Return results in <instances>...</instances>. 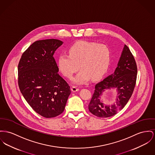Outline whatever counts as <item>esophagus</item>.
<instances>
[{"instance_id":"1","label":"esophagus","mask_w":155,"mask_h":155,"mask_svg":"<svg viewBox=\"0 0 155 155\" xmlns=\"http://www.w3.org/2000/svg\"><path fill=\"white\" fill-rule=\"evenodd\" d=\"M79 90V89L77 87V86H73L72 87V92H76V91H78Z\"/></svg>"}]
</instances>
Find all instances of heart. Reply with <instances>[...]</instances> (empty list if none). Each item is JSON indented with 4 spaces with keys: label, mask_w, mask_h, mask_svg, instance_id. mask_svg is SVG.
<instances>
[{
    "label": "heart",
    "mask_w": 155,
    "mask_h": 155,
    "mask_svg": "<svg viewBox=\"0 0 155 155\" xmlns=\"http://www.w3.org/2000/svg\"><path fill=\"white\" fill-rule=\"evenodd\" d=\"M110 51L103 44L79 41L69 49V54L62 53L58 58V67L63 75L72 79L80 67L81 71L74 78V82L84 84L91 79L97 81L106 73L110 64Z\"/></svg>",
    "instance_id": "obj_1"
}]
</instances>
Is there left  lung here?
<instances>
[{"mask_svg":"<svg viewBox=\"0 0 155 155\" xmlns=\"http://www.w3.org/2000/svg\"><path fill=\"white\" fill-rule=\"evenodd\" d=\"M137 73L134 56L129 48L124 45L117 67L114 73L96 84L94 93L88 105L90 112L99 117H109L122 110L134 92ZM110 87H116L118 91L117 102L112 107L104 105L99 99L104 90Z\"/></svg>","mask_w":155,"mask_h":155,"instance_id":"8db88e82","label":"left lung"}]
</instances>
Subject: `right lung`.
Here are the masks:
<instances>
[{"label": "right lung", "mask_w": 155, "mask_h": 155, "mask_svg": "<svg viewBox=\"0 0 155 155\" xmlns=\"http://www.w3.org/2000/svg\"><path fill=\"white\" fill-rule=\"evenodd\" d=\"M62 43L54 39L35 41L23 53L18 64L21 93L31 108L46 118L62 114L71 92L53 57Z\"/></svg>", "instance_id": "obj_1"}]
</instances>
